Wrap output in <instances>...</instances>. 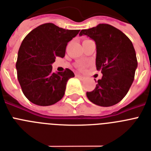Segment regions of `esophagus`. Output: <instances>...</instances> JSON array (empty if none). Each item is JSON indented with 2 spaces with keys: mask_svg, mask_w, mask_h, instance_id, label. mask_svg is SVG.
<instances>
[{
  "mask_svg": "<svg viewBox=\"0 0 151 151\" xmlns=\"http://www.w3.org/2000/svg\"><path fill=\"white\" fill-rule=\"evenodd\" d=\"M76 77H77L78 78H79L81 81H84V77H83V76H81V75H80V74H76Z\"/></svg>",
  "mask_w": 151,
  "mask_h": 151,
  "instance_id": "obj_1",
  "label": "esophagus"
}]
</instances>
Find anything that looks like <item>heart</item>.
Segmentation results:
<instances>
[{
  "label": "heart",
  "instance_id": "obj_1",
  "mask_svg": "<svg viewBox=\"0 0 151 151\" xmlns=\"http://www.w3.org/2000/svg\"><path fill=\"white\" fill-rule=\"evenodd\" d=\"M80 67H81V68H83V67H84V66H83V65H81V66H80Z\"/></svg>",
  "mask_w": 151,
  "mask_h": 151
}]
</instances>
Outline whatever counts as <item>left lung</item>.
I'll use <instances>...</instances> for the list:
<instances>
[{"label":"left lung","instance_id":"1","mask_svg":"<svg viewBox=\"0 0 151 151\" xmlns=\"http://www.w3.org/2000/svg\"><path fill=\"white\" fill-rule=\"evenodd\" d=\"M96 44V68L103 74L88 99L99 106L109 107L119 103L133 84L137 60L130 40L119 29L108 24H99L82 29Z\"/></svg>","mask_w":151,"mask_h":151}]
</instances>
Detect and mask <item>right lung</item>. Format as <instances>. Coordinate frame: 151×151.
I'll return each mask as SVG.
<instances>
[{"label":"right lung","instance_id":"add662e5","mask_svg":"<svg viewBox=\"0 0 151 151\" xmlns=\"http://www.w3.org/2000/svg\"><path fill=\"white\" fill-rule=\"evenodd\" d=\"M80 30H68L52 23L42 24L25 36L16 63L17 75L23 94L37 105H53L63 97L67 81L74 77L70 69L53 73L56 56L64 57L67 42Z\"/></svg>","mask_w":151,"mask_h":151}]
</instances>
